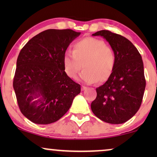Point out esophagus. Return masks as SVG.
<instances>
[{"mask_svg":"<svg viewBox=\"0 0 157 157\" xmlns=\"http://www.w3.org/2000/svg\"><path fill=\"white\" fill-rule=\"evenodd\" d=\"M86 86H81V91H84V90H86Z\"/></svg>","mask_w":157,"mask_h":157,"instance_id":"obj_1","label":"esophagus"}]
</instances>
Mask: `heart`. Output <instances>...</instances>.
<instances>
[{
  "instance_id": "heart-1",
  "label": "heart",
  "mask_w": 157,
  "mask_h": 157,
  "mask_svg": "<svg viewBox=\"0 0 157 157\" xmlns=\"http://www.w3.org/2000/svg\"><path fill=\"white\" fill-rule=\"evenodd\" d=\"M116 58L112 48L104 40L94 37L83 38L74 44L73 52L67 51L63 57L64 71L68 77L75 78L81 70L78 79L91 84L98 80L107 81L115 66Z\"/></svg>"
}]
</instances>
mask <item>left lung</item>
<instances>
[{
  "label": "left lung",
  "instance_id": "1",
  "mask_svg": "<svg viewBox=\"0 0 157 157\" xmlns=\"http://www.w3.org/2000/svg\"><path fill=\"white\" fill-rule=\"evenodd\" d=\"M92 36H101L113 51L116 62L106 83L96 88V99L91 110L98 119L112 124H123L136 114L140 108L146 81L140 53L130 40L106 30Z\"/></svg>",
  "mask_w": 157,
  "mask_h": 157
}]
</instances>
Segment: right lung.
I'll return each instance as SVG.
<instances>
[{"mask_svg": "<svg viewBox=\"0 0 157 157\" xmlns=\"http://www.w3.org/2000/svg\"><path fill=\"white\" fill-rule=\"evenodd\" d=\"M71 29H48L29 40L19 53L13 89L23 116L37 124H49L68 111L81 86L64 71L63 57L80 36Z\"/></svg>", "mask_w": 157, "mask_h": 157, "instance_id": "right-lung-1", "label": "right lung"}]
</instances>
